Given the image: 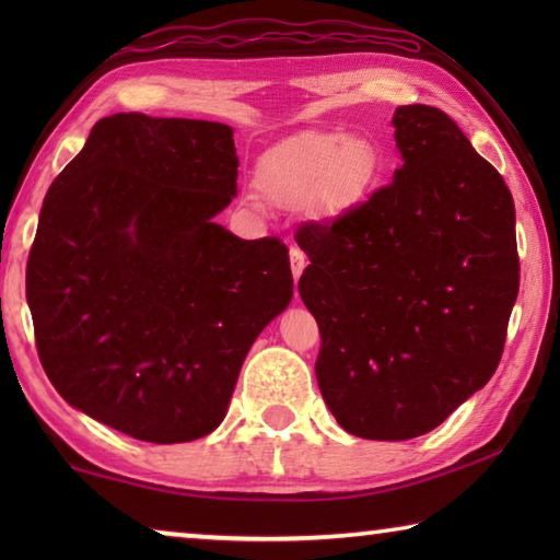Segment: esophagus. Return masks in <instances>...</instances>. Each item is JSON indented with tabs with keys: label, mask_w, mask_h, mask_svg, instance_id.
<instances>
[{
	"label": "esophagus",
	"mask_w": 560,
	"mask_h": 560,
	"mask_svg": "<svg viewBox=\"0 0 560 560\" xmlns=\"http://www.w3.org/2000/svg\"><path fill=\"white\" fill-rule=\"evenodd\" d=\"M289 257H291V273H293V279L299 281L303 269H306V254H303V252L299 249V246H291Z\"/></svg>",
	"instance_id": "1"
}]
</instances>
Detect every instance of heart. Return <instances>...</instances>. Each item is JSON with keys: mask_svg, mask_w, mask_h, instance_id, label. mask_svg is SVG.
Returning <instances> with one entry per match:
<instances>
[{"mask_svg": "<svg viewBox=\"0 0 560 560\" xmlns=\"http://www.w3.org/2000/svg\"><path fill=\"white\" fill-rule=\"evenodd\" d=\"M383 175L385 153L371 136L303 130L257 160L254 187L281 212L308 210L320 222H340L371 200Z\"/></svg>", "mask_w": 560, "mask_h": 560, "instance_id": "1", "label": "heart"}]
</instances>
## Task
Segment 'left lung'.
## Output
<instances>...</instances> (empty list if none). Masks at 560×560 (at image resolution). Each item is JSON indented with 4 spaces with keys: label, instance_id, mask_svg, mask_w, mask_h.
<instances>
[{
    "label": "left lung",
    "instance_id": "1",
    "mask_svg": "<svg viewBox=\"0 0 560 560\" xmlns=\"http://www.w3.org/2000/svg\"><path fill=\"white\" fill-rule=\"evenodd\" d=\"M393 183L334 224L301 226L299 293L340 428L412 440L494 375L518 293L514 197L447 113L400 106Z\"/></svg>",
    "mask_w": 560,
    "mask_h": 560
}]
</instances>
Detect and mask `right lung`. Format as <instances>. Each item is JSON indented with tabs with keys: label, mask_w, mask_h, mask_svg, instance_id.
<instances>
[{
	"label": "right lung",
	"mask_w": 560,
	"mask_h": 560,
	"mask_svg": "<svg viewBox=\"0 0 560 560\" xmlns=\"http://www.w3.org/2000/svg\"><path fill=\"white\" fill-rule=\"evenodd\" d=\"M224 122L116 113L44 197L26 264L36 350L66 402L130 438L220 428L293 296L289 249L214 222L236 197Z\"/></svg>",
	"instance_id": "right-lung-1"
}]
</instances>
